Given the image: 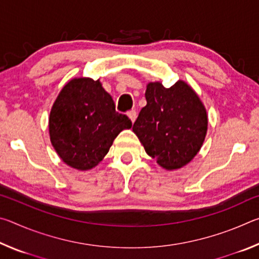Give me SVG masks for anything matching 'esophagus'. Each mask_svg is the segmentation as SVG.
I'll return each instance as SVG.
<instances>
[{
	"label": "esophagus",
	"mask_w": 259,
	"mask_h": 259,
	"mask_svg": "<svg viewBox=\"0 0 259 259\" xmlns=\"http://www.w3.org/2000/svg\"><path fill=\"white\" fill-rule=\"evenodd\" d=\"M128 116H129V119L131 120V122H134L136 121V119H137V112L135 111V109H133V111H130L129 113H128Z\"/></svg>",
	"instance_id": "34e87169"
}]
</instances>
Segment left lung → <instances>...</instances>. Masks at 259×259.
I'll return each instance as SVG.
<instances>
[{"label": "left lung", "instance_id": "8db88e82", "mask_svg": "<svg viewBox=\"0 0 259 259\" xmlns=\"http://www.w3.org/2000/svg\"><path fill=\"white\" fill-rule=\"evenodd\" d=\"M147 104L133 130L148 155L165 170H177L194 159L208 130V114L198 94L185 81L164 88L146 85Z\"/></svg>", "mask_w": 259, "mask_h": 259}]
</instances>
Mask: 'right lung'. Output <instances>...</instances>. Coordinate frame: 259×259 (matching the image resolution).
<instances>
[{
  "label": "right lung",
  "instance_id": "add662e5",
  "mask_svg": "<svg viewBox=\"0 0 259 259\" xmlns=\"http://www.w3.org/2000/svg\"><path fill=\"white\" fill-rule=\"evenodd\" d=\"M131 121L115 111L112 96L99 80L75 77L60 90L49 116L52 146L67 165L77 170L95 168Z\"/></svg>",
  "mask_w": 259,
  "mask_h": 259
}]
</instances>
